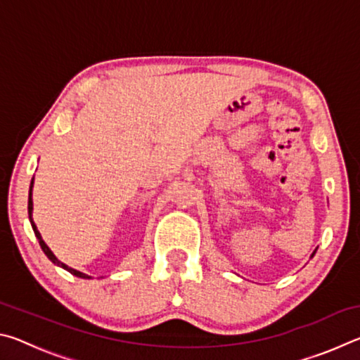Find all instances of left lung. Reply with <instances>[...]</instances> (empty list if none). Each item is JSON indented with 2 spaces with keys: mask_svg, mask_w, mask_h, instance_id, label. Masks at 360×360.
Returning <instances> with one entry per match:
<instances>
[{
  "mask_svg": "<svg viewBox=\"0 0 360 360\" xmlns=\"http://www.w3.org/2000/svg\"><path fill=\"white\" fill-rule=\"evenodd\" d=\"M314 254H316V251H314V252H313V255H314ZM313 255H311V257H313Z\"/></svg>",
  "mask_w": 360,
  "mask_h": 360,
  "instance_id": "1",
  "label": "left lung"
}]
</instances>
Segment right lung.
Instances as JSON below:
<instances>
[{"label": "right lung", "mask_w": 360, "mask_h": 360, "mask_svg": "<svg viewBox=\"0 0 360 360\" xmlns=\"http://www.w3.org/2000/svg\"><path fill=\"white\" fill-rule=\"evenodd\" d=\"M33 187V179H32V186H30V188ZM32 211H33V200H32V191H30V193H28V217H30V222H32V227H33V230H34V235H36V238L39 240V246H41V249L42 251H44V254L47 255L49 259H51L53 264L56 265H58V266H62V268H65L66 271H70L71 275H75V276H79V278H84V279H90V276H87V275H84V273H81V271H76V270H72V268H70L68 265H65L63 262H60L56 255L52 254V251L51 249L47 248V245L44 241H42V238H41V235H39V231H38V229H36V225H34V222H33V219H32Z\"/></svg>", "instance_id": "obj_1"}]
</instances>
